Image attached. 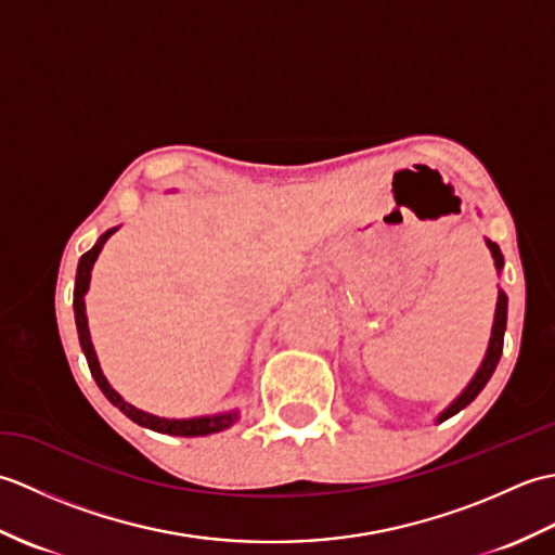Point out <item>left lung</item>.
<instances>
[{
	"label": "left lung",
	"mask_w": 555,
	"mask_h": 555,
	"mask_svg": "<svg viewBox=\"0 0 555 555\" xmlns=\"http://www.w3.org/2000/svg\"><path fill=\"white\" fill-rule=\"evenodd\" d=\"M487 247L491 250V257H493V264H496V271L501 274L503 271V255H501V247L487 238ZM505 322H508V296L499 288V300H496V312H493V326H491V338H489V346H487V352H485V360H481L479 370L475 372L473 379H469V384L460 391V396H455V400L448 408H443L439 412V417H436V422H443L448 417L457 415L460 410L467 408L473 400L479 396L481 388L487 386V382L491 379L493 370H496V364L501 360V352H503V334H505Z\"/></svg>",
	"instance_id": "8db88e82"
}]
</instances>
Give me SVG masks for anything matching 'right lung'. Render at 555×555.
Returning a JSON list of instances; mask_svg holds the SVG:
<instances>
[{"label": "right lung", "mask_w": 555, "mask_h": 555, "mask_svg": "<svg viewBox=\"0 0 555 555\" xmlns=\"http://www.w3.org/2000/svg\"><path fill=\"white\" fill-rule=\"evenodd\" d=\"M119 231V227H114L109 231H104L98 243L90 247V250L78 259V269H76V288H74V314H76V328H78V340H80V348L86 352V360H88V367L92 379L98 382L100 391L107 396V400L112 405L119 408L128 420H133L135 424L152 431H159V434H171V436H207V434H217L229 429L231 424H235L238 420V410H229V412H219V415H203V417H188V420H173V417H159V415H152V412L140 410L135 405L128 403L119 393L114 391L112 384L107 382V376H104L102 367H100V360H98V352L95 346H92V338H90V326H88V314H86V293L90 288V276H92V267H95L98 257L102 253L104 243H107L112 235Z\"/></svg>", "instance_id": "1"}]
</instances>
